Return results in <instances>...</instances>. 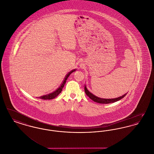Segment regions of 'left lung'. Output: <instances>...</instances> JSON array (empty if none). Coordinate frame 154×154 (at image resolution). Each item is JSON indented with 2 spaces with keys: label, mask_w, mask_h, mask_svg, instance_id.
<instances>
[{
  "label": "left lung",
  "mask_w": 154,
  "mask_h": 154,
  "mask_svg": "<svg viewBox=\"0 0 154 154\" xmlns=\"http://www.w3.org/2000/svg\"><path fill=\"white\" fill-rule=\"evenodd\" d=\"M84 90H85V92L86 94V95L88 96V97L92 99V100H94V102L96 103H102V104H107V103H111L116 102H117L118 100H121V99H122L123 97H124V96H126V94H125L122 96H120L117 98H114V99H102V98H100L98 97L97 96L93 95L91 92H90L88 90V89L86 87V86L85 85L84 87Z\"/></svg>",
  "instance_id": "obj_1"
}]
</instances>
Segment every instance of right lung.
Masks as SVG:
<instances>
[{"label":"right lung","mask_w":154,"mask_h":154,"mask_svg":"<svg viewBox=\"0 0 154 154\" xmlns=\"http://www.w3.org/2000/svg\"><path fill=\"white\" fill-rule=\"evenodd\" d=\"M75 70V69H74V70L70 71V72H69L68 73L66 74V77H65L64 80L63 81V82L62 83V84L60 85V86L55 91L52 92L51 94H48V95H45L40 96L39 98H40V99H44V100H47V99L50 100V99H52L56 97L59 94L62 92V88H63V87H64V85H65V83H66V80H67V78L69 77V76L72 73H73V72H74Z\"/></svg>","instance_id":"right-lung-1"}]
</instances>
